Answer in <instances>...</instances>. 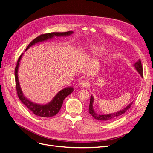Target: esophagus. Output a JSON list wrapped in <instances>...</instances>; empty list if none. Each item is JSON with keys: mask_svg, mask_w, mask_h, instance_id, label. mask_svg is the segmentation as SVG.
<instances>
[{"mask_svg": "<svg viewBox=\"0 0 153 153\" xmlns=\"http://www.w3.org/2000/svg\"><path fill=\"white\" fill-rule=\"evenodd\" d=\"M89 83L87 79H83L82 81V82L80 83V86L83 88H86L89 86Z\"/></svg>", "mask_w": 153, "mask_h": 153, "instance_id": "esophagus-1", "label": "esophagus"}]
</instances>
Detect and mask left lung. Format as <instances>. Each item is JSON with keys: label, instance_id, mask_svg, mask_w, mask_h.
Segmentation results:
<instances>
[{"label": "left lung", "instance_id": "left-lung-1", "mask_svg": "<svg viewBox=\"0 0 153 153\" xmlns=\"http://www.w3.org/2000/svg\"><path fill=\"white\" fill-rule=\"evenodd\" d=\"M134 67H135L137 70L138 71V73L140 74V75L143 77V67L141 63V60H139L137 63H135L134 64ZM93 97L91 96L90 98V103H89V112L90 114L93 117L98 120H101V121H104V122H109L112 120H114L117 118H118L119 117L123 115L125 112H126L130 108L133 103V102L130 104L127 107H125V108L119 112H117L114 114H107V115H100V114H96L93 109Z\"/></svg>", "mask_w": 153, "mask_h": 153}]
</instances>
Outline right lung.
<instances>
[{"label":"right lung","instance_id":"add662e5","mask_svg":"<svg viewBox=\"0 0 153 153\" xmlns=\"http://www.w3.org/2000/svg\"><path fill=\"white\" fill-rule=\"evenodd\" d=\"M73 33V31H69L67 32H63V33H49L41 34L37 38H36L34 39H33L26 48L25 51L28 49L30 47L33 46L35 43L39 42L40 41H43L45 40H47L48 39H51L53 38L54 36H68L71 34ZM23 55V53L20 55V56L18 59L16 65L15 67V85H16V90L17 92L18 96H19V99L22 102L26 105L28 109L31 111L34 115L42 117H51L53 115H56L59 111L61 109V107L63 104V101H64V99L70 94L74 91L73 88H67L64 89H62L60 91H59L57 95L53 99L52 101L46 104V105H39L34 104L28 100V99H26L22 90L20 86L19 82V78H18V69H19V66L20 64V60L21 59V57Z\"/></svg>","mask_w":153,"mask_h":153}]
</instances>
